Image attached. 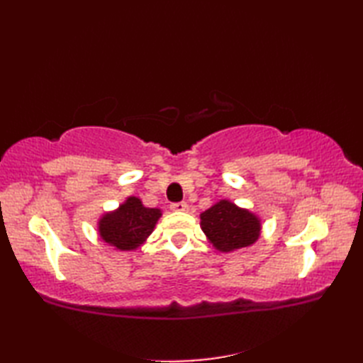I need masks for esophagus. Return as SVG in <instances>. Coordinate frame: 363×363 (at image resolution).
I'll use <instances>...</instances> for the list:
<instances>
[{
  "instance_id": "1",
  "label": "esophagus",
  "mask_w": 363,
  "mask_h": 363,
  "mask_svg": "<svg viewBox=\"0 0 363 363\" xmlns=\"http://www.w3.org/2000/svg\"><path fill=\"white\" fill-rule=\"evenodd\" d=\"M172 211H174V212H187L189 206H187V203H173Z\"/></svg>"
}]
</instances>
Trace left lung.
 Returning <instances> with one entry per match:
<instances>
[{
	"mask_svg": "<svg viewBox=\"0 0 363 363\" xmlns=\"http://www.w3.org/2000/svg\"><path fill=\"white\" fill-rule=\"evenodd\" d=\"M199 225L215 250L234 252L259 240L262 220L257 213L237 206L230 199H220L199 215Z\"/></svg>",
	"mask_w": 363,
	"mask_h": 363,
	"instance_id": "left-lung-1",
	"label": "left lung"
}]
</instances>
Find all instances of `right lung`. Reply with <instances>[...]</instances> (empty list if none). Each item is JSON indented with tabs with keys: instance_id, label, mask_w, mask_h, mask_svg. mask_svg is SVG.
<instances>
[{
	"instance_id": "right-lung-1",
	"label": "right lung",
	"mask_w": 363,
	"mask_h": 363,
	"mask_svg": "<svg viewBox=\"0 0 363 363\" xmlns=\"http://www.w3.org/2000/svg\"><path fill=\"white\" fill-rule=\"evenodd\" d=\"M160 217L157 207H146L140 198L128 196L117 209L98 218V235L115 250L135 251L148 240Z\"/></svg>"
}]
</instances>
